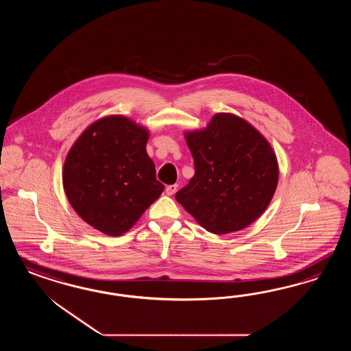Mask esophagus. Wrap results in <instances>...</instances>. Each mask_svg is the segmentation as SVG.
Listing matches in <instances>:
<instances>
[{"label": "esophagus", "mask_w": 351, "mask_h": 351, "mask_svg": "<svg viewBox=\"0 0 351 351\" xmlns=\"http://www.w3.org/2000/svg\"><path fill=\"white\" fill-rule=\"evenodd\" d=\"M178 184H172V185H169L167 188H166V194L167 195H173L175 193H176V191H178Z\"/></svg>", "instance_id": "esophagus-1"}]
</instances>
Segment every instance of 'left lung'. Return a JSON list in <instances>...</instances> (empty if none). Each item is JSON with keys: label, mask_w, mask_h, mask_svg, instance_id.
I'll return each mask as SVG.
<instances>
[{"label": "left lung", "mask_w": 351, "mask_h": 351, "mask_svg": "<svg viewBox=\"0 0 351 351\" xmlns=\"http://www.w3.org/2000/svg\"><path fill=\"white\" fill-rule=\"evenodd\" d=\"M195 173L175 198L207 232L228 234L257 220L279 176L276 153L251 123L217 113L202 130L185 132Z\"/></svg>", "instance_id": "8db88e82"}]
</instances>
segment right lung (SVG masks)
Listing matches in <instances>:
<instances>
[{
  "label": "right lung",
  "instance_id": "1",
  "mask_svg": "<svg viewBox=\"0 0 351 351\" xmlns=\"http://www.w3.org/2000/svg\"><path fill=\"white\" fill-rule=\"evenodd\" d=\"M149 131L125 116L91 123L69 149L63 167L65 195L96 230L128 232L165 189L147 153Z\"/></svg>",
  "mask_w": 351,
  "mask_h": 351
}]
</instances>
